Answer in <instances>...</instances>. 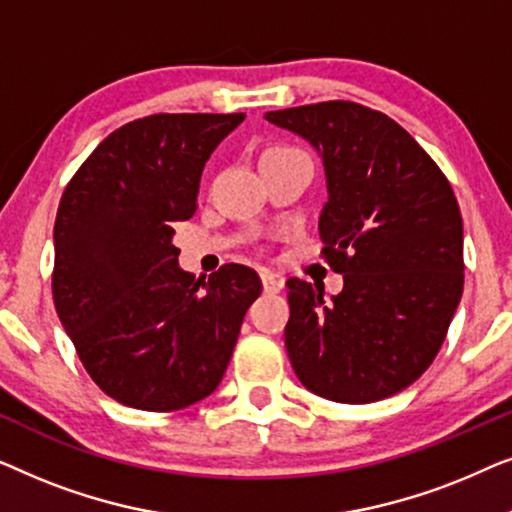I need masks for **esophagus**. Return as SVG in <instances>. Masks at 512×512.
I'll use <instances>...</instances> for the list:
<instances>
[{
	"mask_svg": "<svg viewBox=\"0 0 512 512\" xmlns=\"http://www.w3.org/2000/svg\"><path fill=\"white\" fill-rule=\"evenodd\" d=\"M261 282L265 293H277L282 289V279H279L272 270H261Z\"/></svg>",
	"mask_w": 512,
	"mask_h": 512,
	"instance_id": "34e87169",
	"label": "esophagus"
}]
</instances>
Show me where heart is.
<instances>
[{"mask_svg": "<svg viewBox=\"0 0 512 512\" xmlns=\"http://www.w3.org/2000/svg\"><path fill=\"white\" fill-rule=\"evenodd\" d=\"M286 149H291V146H270V149H265L263 153H272V151H286Z\"/></svg>", "mask_w": 512, "mask_h": 512, "instance_id": "b5f03b06", "label": "heart"}]
</instances>
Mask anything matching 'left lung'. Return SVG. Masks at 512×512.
Instances as JSON below:
<instances>
[{
  "label": "left lung",
  "mask_w": 512,
  "mask_h": 512,
  "mask_svg": "<svg viewBox=\"0 0 512 512\" xmlns=\"http://www.w3.org/2000/svg\"><path fill=\"white\" fill-rule=\"evenodd\" d=\"M324 158L321 256L345 277L324 303L286 279V352L298 380L335 403L410 387L436 359L464 291V226L450 181L408 130L345 100L268 111Z\"/></svg>",
  "instance_id": "1"
}]
</instances>
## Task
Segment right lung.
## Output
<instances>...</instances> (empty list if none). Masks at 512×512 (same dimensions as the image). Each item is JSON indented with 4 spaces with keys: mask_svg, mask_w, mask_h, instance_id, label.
Here are the masks:
<instances>
[{
    "mask_svg": "<svg viewBox=\"0 0 512 512\" xmlns=\"http://www.w3.org/2000/svg\"><path fill=\"white\" fill-rule=\"evenodd\" d=\"M244 114H153L97 144L55 216L53 303L93 382L114 401L172 412L219 387L261 279L226 263L179 270L174 226L198 209L207 158Z\"/></svg>",
    "mask_w": 512,
    "mask_h": 512,
    "instance_id": "add662e5",
    "label": "right lung"
}]
</instances>
